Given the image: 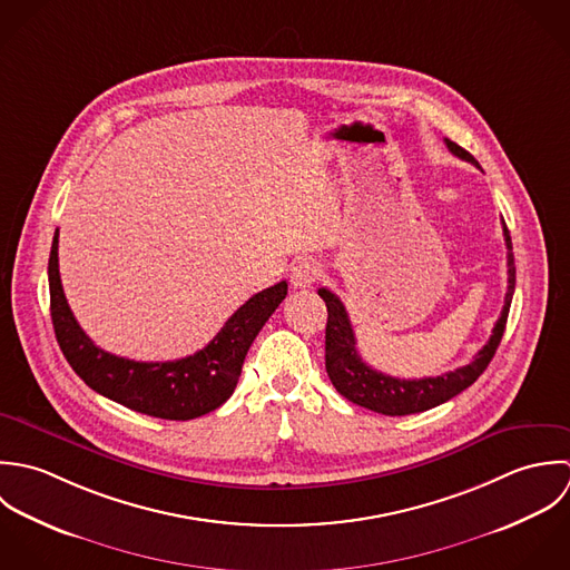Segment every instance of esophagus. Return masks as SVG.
Masks as SVG:
<instances>
[{
    "label": "esophagus",
    "mask_w": 570,
    "mask_h": 570,
    "mask_svg": "<svg viewBox=\"0 0 570 570\" xmlns=\"http://www.w3.org/2000/svg\"><path fill=\"white\" fill-rule=\"evenodd\" d=\"M322 275V268L311 262V259H304V262H297L291 271V284L293 288H311Z\"/></svg>",
    "instance_id": "esophagus-1"
}]
</instances>
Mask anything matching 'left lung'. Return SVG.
<instances>
[{
  "label": "left lung",
  "mask_w": 570,
  "mask_h": 570,
  "mask_svg": "<svg viewBox=\"0 0 570 570\" xmlns=\"http://www.w3.org/2000/svg\"><path fill=\"white\" fill-rule=\"evenodd\" d=\"M448 149L475 165L478 160L455 145L454 140L445 138ZM504 230V242H507V295H504V306L500 313V320L493 326V333L489 342L482 345V350L473 356L471 363L455 367L452 372H445L441 376H425V379H396L390 374H383L374 367H370L356 350V340L354 331L350 326L347 313L343 308L342 299L331 293L328 288H320V297L326 302L328 308V324H326V372L337 387V392L345 396L347 401L367 407L372 412L385 414V416H407V414H419L425 410H432L462 390H466L489 365L493 358L498 345L502 342L513 291H515V262H513V244L507 225H502Z\"/></svg>",
  "instance_id": "obj_1"
}]
</instances>
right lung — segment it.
I'll list each match as a JSON object with an SVG mask.
<instances>
[{
    "label": "right lung",
    "instance_id": "1",
    "mask_svg": "<svg viewBox=\"0 0 570 570\" xmlns=\"http://www.w3.org/2000/svg\"><path fill=\"white\" fill-rule=\"evenodd\" d=\"M48 284L55 337L86 385L134 412L167 421L198 419L227 401L250 343L288 293V284L279 282L239 306L223 331L196 354L147 363L101 350L75 320L59 277V228L52 237Z\"/></svg>",
    "mask_w": 570,
    "mask_h": 570
}]
</instances>
